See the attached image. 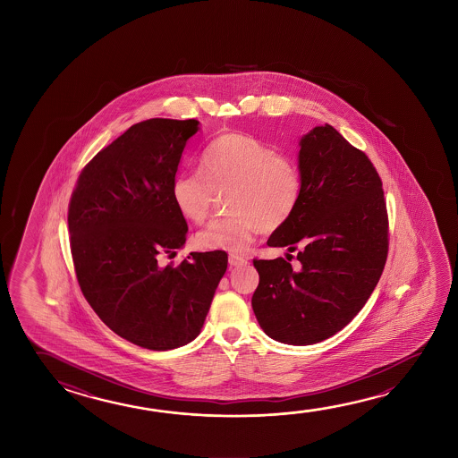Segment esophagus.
I'll use <instances>...</instances> for the list:
<instances>
[{
  "instance_id": "34e87169",
  "label": "esophagus",
  "mask_w": 458,
  "mask_h": 458,
  "mask_svg": "<svg viewBox=\"0 0 458 458\" xmlns=\"http://www.w3.org/2000/svg\"><path fill=\"white\" fill-rule=\"evenodd\" d=\"M228 263L230 267H242V265H248V259L241 257V255H230L228 257Z\"/></svg>"
}]
</instances>
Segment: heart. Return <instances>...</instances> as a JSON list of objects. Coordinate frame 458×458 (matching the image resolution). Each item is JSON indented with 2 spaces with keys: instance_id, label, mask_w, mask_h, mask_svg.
<instances>
[{
  "instance_id": "heart-1",
  "label": "heart",
  "mask_w": 458,
  "mask_h": 458,
  "mask_svg": "<svg viewBox=\"0 0 458 458\" xmlns=\"http://www.w3.org/2000/svg\"><path fill=\"white\" fill-rule=\"evenodd\" d=\"M201 169L174 179L171 196L181 216L201 224L209 214L214 191H225V217L212 220L196 234L204 250L240 254L255 234L284 225L299 204L301 173L293 159L275 153L252 135L228 132L216 137L201 151Z\"/></svg>"
}]
</instances>
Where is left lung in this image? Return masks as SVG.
Returning a JSON list of instances; mask_svg holds the SVG:
<instances>
[{
    "label": "left lung",
    "mask_w": 458,
    "mask_h": 458,
    "mask_svg": "<svg viewBox=\"0 0 458 458\" xmlns=\"http://www.w3.org/2000/svg\"><path fill=\"white\" fill-rule=\"evenodd\" d=\"M301 199L268 246L297 250V268L254 260L252 310L263 332L287 345L332 337L358 315L382 276L388 217L382 181L362 151L326 124L299 142Z\"/></svg>",
    "instance_id": "8db88e82"
}]
</instances>
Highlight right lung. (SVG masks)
<instances>
[{
	"label": "right lung",
	"instance_id": "add662e5",
	"mask_svg": "<svg viewBox=\"0 0 458 458\" xmlns=\"http://www.w3.org/2000/svg\"><path fill=\"white\" fill-rule=\"evenodd\" d=\"M198 120L137 123L98 151L68 208L76 277L98 318L134 345L165 352L199 335L225 275L224 250L190 252L179 267L157 257L185 246L187 222L171 196Z\"/></svg>",
	"mask_w": 458,
	"mask_h": 458
}]
</instances>
